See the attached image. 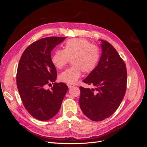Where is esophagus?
Segmentation results:
<instances>
[{
    "instance_id": "34e87169",
    "label": "esophagus",
    "mask_w": 147,
    "mask_h": 147,
    "mask_svg": "<svg viewBox=\"0 0 147 147\" xmlns=\"http://www.w3.org/2000/svg\"><path fill=\"white\" fill-rule=\"evenodd\" d=\"M67 86L69 87V88H71L74 86V85H73V84H67Z\"/></svg>"
}]
</instances>
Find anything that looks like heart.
Instances as JSON below:
<instances>
[{"instance_id":"b5f03b06","label":"heart","mask_w":147,"mask_h":147,"mask_svg":"<svg viewBox=\"0 0 147 147\" xmlns=\"http://www.w3.org/2000/svg\"><path fill=\"white\" fill-rule=\"evenodd\" d=\"M100 53L96 45H91L86 39L72 38L68 40L64 50H56L51 56V63L56 68L62 69L71 60L73 65L63 71L59 76L61 81L73 84L81 77L82 72L88 73L98 64Z\"/></svg>"}]
</instances>
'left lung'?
I'll return each mask as SVG.
<instances>
[{
  "mask_svg": "<svg viewBox=\"0 0 147 147\" xmlns=\"http://www.w3.org/2000/svg\"><path fill=\"white\" fill-rule=\"evenodd\" d=\"M100 41L102 55L99 63L83 80L94 88L80 87V109L94 121L109 118L117 110L125 94L127 83L125 63L110 43Z\"/></svg>",
  "mask_w": 147,
  "mask_h": 147,
  "instance_id": "obj_1",
  "label": "left lung"
}]
</instances>
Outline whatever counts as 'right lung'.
Returning <instances> with one entry per match:
<instances>
[{"label":"right lung","mask_w":147,"mask_h":147,"mask_svg":"<svg viewBox=\"0 0 147 147\" xmlns=\"http://www.w3.org/2000/svg\"><path fill=\"white\" fill-rule=\"evenodd\" d=\"M66 37H50L34 42L26 49L18 66L16 84L25 109L32 116L47 121L59 112L68 87L55 83L57 77L51 63V51Z\"/></svg>","instance_id":"1"}]
</instances>
